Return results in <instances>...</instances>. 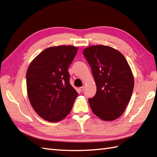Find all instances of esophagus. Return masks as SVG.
Wrapping results in <instances>:
<instances>
[{
	"label": "esophagus",
	"mask_w": 157,
	"mask_h": 157,
	"mask_svg": "<svg viewBox=\"0 0 157 157\" xmlns=\"http://www.w3.org/2000/svg\"><path fill=\"white\" fill-rule=\"evenodd\" d=\"M79 91H81V92L84 91V86H82V87L79 88Z\"/></svg>",
	"instance_id": "1"
}]
</instances>
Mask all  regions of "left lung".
I'll use <instances>...</instances> for the list:
<instances>
[{
  "label": "left lung",
  "instance_id": "1",
  "mask_svg": "<svg viewBox=\"0 0 157 157\" xmlns=\"http://www.w3.org/2000/svg\"><path fill=\"white\" fill-rule=\"evenodd\" d=\"M83 54L92 69L96 93L88 99L94 114L105 121L119 117L134 90V76L121 52L110 46H92Z\"/></svg>",
  "mask_w": 157,
  "mask_h": 157
}]
</instances>
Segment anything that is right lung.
Here are the masks:
<instances>
[{"label":"right lung","instance_id":"1","mask_svg":"<svg viewBox=\"0 0 157 157\" xmlns=\"http://www.w3.org/2000/svg\"><path fill=\"white\" fill-rule=\"evenodd\" d=\"M78 52L71 46L45 49L26 73L28 98L36 113L46 121H61L71 111L78 92L70 84L68 69Z\"/></svg>","mask_w":157,"mask_h":157}]
</instances>
